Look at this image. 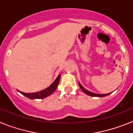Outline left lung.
<instances>
[{
  "mask_svg": "<svg viewBox=\"0 0 133 133\" xmlns=\"http://www.w3.org/2000/svg\"><path fill=\"white\" fill-rule=\"evenodd\" d=\"M78 84H79V87H81V89H82V90H83L84 93H86L87 95H90V96H92V97H105V96H107V95H109L110 94V93H109V94H95V93H93V92H90V91H89V90H86L85 89H84L83 86L80 84V83H78Z\"/></svg>",
  "mask_w": 133,
  "mask_h": 133,
  "instance_id": "left-lung-1",
  "label": "left lung"
}]
</instances>
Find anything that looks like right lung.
Masks as SVG:
<instances>
[{
  "instance_id": "right-lung-1",
  "label": "right lung",
  "mask_w": 133,
  "mask_h": 133,
  "mask_svg": "<svg viewBox=\"0 0 133 133\" xmlns=\"http://www.w3.org/2000/svg\"><path fill=\"white\" fill-rule=\"evenodd\" d=\"M60 77H61V75H58L57 78H56V80L54 81L53 83L50 87L45 89L44 90H41L40 92H33V93H26V92H21V91H19V90H18V91L19 92H21L22 95L25 96L26 97L30 98V99H36V98H37V99H41V98H44L45 97L49 96V95H52V92L56 90V89L58 87V83H59Z\"/></svg>"
}]
</instances>
